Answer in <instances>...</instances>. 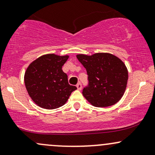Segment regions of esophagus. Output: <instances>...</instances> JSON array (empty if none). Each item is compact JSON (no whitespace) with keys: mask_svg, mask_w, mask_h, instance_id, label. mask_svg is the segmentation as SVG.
<instances>
[{"mask_svg":"<svg viewBox=\"0 0 155 155\" xmlns=\"http://www.w3.org/2000/svg\"><path fill=\"white\" fill-rule=\"evenodd\" d=\"M76 87H77V89L79 90H81V87H82V86H81V84L80 83V82L78 83L77 84H76Z\"/></svg>","mask_w":155,"mask_h":155,"instance_id":"obj_1","label":"esophagus"}]
</instances>
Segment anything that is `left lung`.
<instances>
[{
    "mask_svg": "<svg viewBox=\"0 0 155 155\" xmlns=\"http://www.w3.org/2000/svg\"><path fill=\"white\" fill-rule=\"evenodd\" d=\"M76 58L86 68L88 84L82 90L84 97L96 107H107L122 98L127 87L128 72L123 62L108 53Z\"/></svg>",
    "mask_w": 155,
    "mask_h": 155,
    "instance_id": "obj_1",
    "label": "left lung"
}]
</instances>
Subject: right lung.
Masks as SVG:
<instances>
[{"mask_svg": "<svg viewBox=\"0 0 155 155\" xmlns=\"http://www.w3.org/2000/svg\"><path fill=\"white\" fill-rule=\"evenodd\" d=\"M68 56L45 54L27 68L25 84L35 104L47 109H54L66 103L76 87L68 84V76L62 70Z\"/></svg>", "mask_w": 155, "mask_h": 155, "instance_id": "1", "label": "right lung"}]
</instances>
